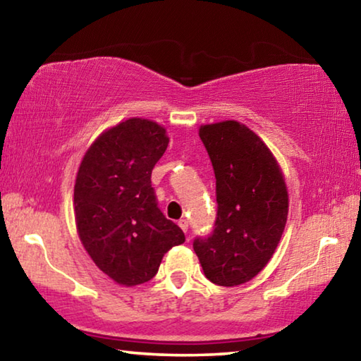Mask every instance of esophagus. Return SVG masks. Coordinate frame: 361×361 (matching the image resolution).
<instances>
[{
    "instance_id": "obj_1",
    "label": "esophagus",
    "mask_w": 361,
    "mask_h": 361,
    "mask_svg": "<svg viewBox=\"0 0 361 361\" xmlns=\"http://www.w3.org/2000/svg\"><path fill=\"white\" fill-rule=\"evenodd\" d=\"M178 226H180V228L183 229V232H188V229H189L188 219H185V218H183V219H180V221H178Z\"/></svg>"
}]
</instances>
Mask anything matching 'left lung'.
I'll return each instance as SVG.
<instances>
[{
    "label": "left lung",
    "instance_id": "obj_1",
    "mask_svg": "<svg viewBox=\"0 0 361 361\" xmlns=\"http://www.w3.org/2000/svg\"><path fill=\"white\" fill-rule=\"evenodd\" d=\"M216 178V219L192 242L205 277L219 286L252 280L276 252L288 215L280 167L258 135L237 121L200 127Z\"/></svg>",
    "mask_w": 361,
    "mask_h": 361
}]
</instances>
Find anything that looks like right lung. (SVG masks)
<instances>
[{"label": "right lung", "mask_w": 361, "mask_h": 361, "mask_svg": "<svg viewBox=\"0 0 361 361\" xmlns=\"http://www.w3.org/2000/svg\"><path fill=\"white\" fill-rule=\"evenodd\" d=\"M166 129L133 118L95 140L75 185V216L84 248L100 271L126 286L156 276L162 256L185 234L157 207L151 172L167 149Z\"/></svg>", "instance_id": "obj_1"}]
</instances>
